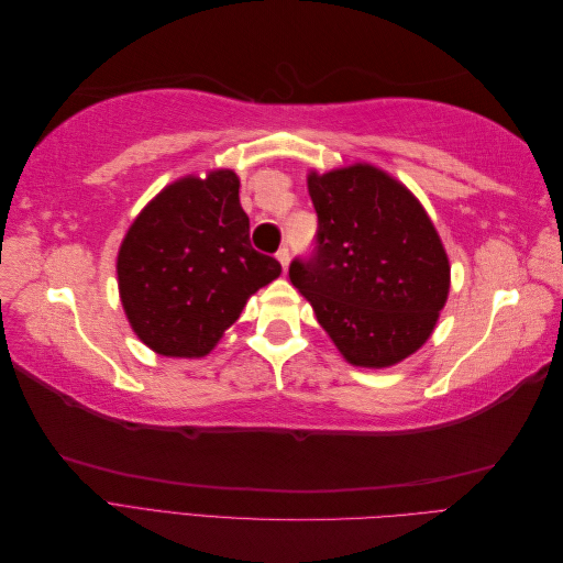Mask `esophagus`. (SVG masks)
Returning a JSON list of instances; mask_svg holds the SVG:
<instances>
[{
    "instance_id": "esophagus-1",
    "label": "esophagus",
    "mask_w": 563,
    "mask_h": 563,
    "mask_svg": "<svg viewBox=\"0 0 563 563\" xmlns=\"http://www.w3.org/2000/svg\"><path fill=\"white\" fill-rule=\"evenodd\" d=\"M277 261L282 263V269L286 272L288 269V261H291V253H288V249H279L277 251Z\"/></svg>"
}]
</instances>
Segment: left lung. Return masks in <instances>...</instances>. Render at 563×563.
I'll use <instances>...</instances> for the list:
<instances>
[{"label":"left lung","mask_w":563,"mask_h":563,"mask_svg":"<svg viewBox=\"0 0 563 563\" xmlns=\"http://www.w3.org/2000/svg\"><path fill=\"white\" fill-rule=\"evenodd\" d=\"M317 251L288 277L352 366L387 368L432 335L451 288L441 236L418 197L356 162L308 174Z\"/></svg>","instance_id":"obj_1"}]
</instances>
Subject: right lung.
<instances>
[{"instance_id":"right-lung-1","label":"right lung","mask_w":563,"mask_h":563,"mask_svg":"<svg viewBox=\"0 0 563 563\" xmlns=\"http://www.w3.org/2000/svg\"><path fill=\"white\" fill-rule=\"evenodd\" d=\"M282 265L251 246L240 176L211 168L166 185L135 216L117 253L133 333L162 356H207Z\"/></svg>"}]
</instances>
